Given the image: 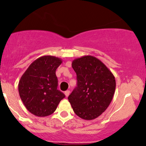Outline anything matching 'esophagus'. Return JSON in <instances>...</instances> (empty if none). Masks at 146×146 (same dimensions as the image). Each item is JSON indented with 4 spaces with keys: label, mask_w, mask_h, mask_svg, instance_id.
<instances>
[{
    "label": "esophagus",
    "mask_w": 146,
    "mask_h": 146,
    "mask_svg": "<svg viewBox=\"0 0 146 146\" xmlns=\"http://www.w3.org/2000/svg\"><path fill=\"white\" fill-rule=\"evenodd\" d=\"M69 94H70V90H66V91H65V92H64V94H65V96H66V97H67V96H68V95H69Z\"/></svg>",
    "instance_id": "esophagus-1"
}]
</instances>
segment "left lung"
Masks as SVG:
<instances>
[{"label":"left lung","mask_w":146,"mask_h":146,"mask_svg":"<svg viewBox=\"0 0 146 146\" xmlns=\"http://www.w3.org/2000/svg\"><path fill=\"white\" fill-rule=\"evenodd\" d=\"M72 67L77 74L78 86L68 99L78 116L94 120L111 103L115 90V77L99 59L84 56L73 60Z\"/></svg>","instance_id":"1"}]
</instances>
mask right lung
Returning <instances> with one entry per match:
<instances>
[{"mask_svg": "<svg viewBox=\"0 0 146 146\" xmlns=\"http://www.w3.org/2000/svg\"><path fill=\"white\" fill-rule=\"evenodd\" d=\"M62 62V59L55 56H41L31 63L21 77L19 94L26 108L33 115H51L65 97L57 90L56 70Z\"/></svg>", "mask_w": 146, "mask_h": 146, "instance_id": "1", "label": "right lung"}]
</instances>
